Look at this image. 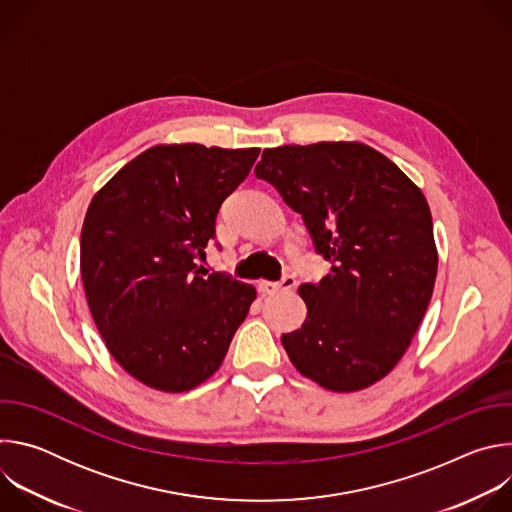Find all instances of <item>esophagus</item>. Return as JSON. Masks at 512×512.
<instances>
[{
    "label": "esophagus",
    "instance_id": "esophagus-1",
    "mask_svg": "<svg viewBox=\"0 0 512 512\" xmlns=\"http://www.w3.org/2000/svg\"><path fill=\"white\" fill-rule=\"evenodd\" d=\"M296 277L294 275H283L279 281H259V289L263 291V294H277V291H283V289H294L296 287Z\"/></svg>",
    "mask_w": 512,
    "mask_h": 512
}]
</instances>
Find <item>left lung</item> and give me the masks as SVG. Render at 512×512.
Here are the masks:
<instances>
[{
	"label": "left lung",
	"instance_id": "obj_1",
	"mask_svg": "<svg viewBox=\"0 0 512 512\" xmlns=\"http://www.w3.org/2000/svg\"><path fill=\"white\" fill-rule=\"evenodd\" d=\"M255 176L302 214L330 273L304 283V326L281 336L294 367L350 393L393 371L429 306L437 273L431 212L421 190L358 141L265 150Z\"/></svg>",
	"mask_w": 512,
	"mask_h": 512
}]
</instances>
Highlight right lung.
<instances>
[{
  "label": "right lung",
  "instance_id": "right-lung-1",
  "mask_svg": "<svg viewBox=\"0 0 512 512\" xmlns=\"http://www.w3.org/2000/svg\"><path fill=\"white\" fill-rule=\"evenodd\" d=\"M259 148L154 145L91 200L81 277L111 356L166 393L204 383L229 350L257 291L196 259L216 239V214L247 178Z\"/></svg>",
  "mask_w": 512,
  "mask_h": 512
}]
</instances>
